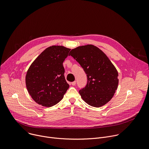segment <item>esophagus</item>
<instances>
[{
  "label": "esophagus",
  "mask_w": 149,
  "mask_h": 149,
  "mask_svg": "<svg viewBox=\"0 0 149 149\" xmlns=\"http://www.w3.org/2000/svg\"><path fill=\"white\" fill-rule=\"evenodd\" d=\"M75 84H76V81H75L71 82V85H72V86H75Z\"/></svg>",
  "instance_id": "obj_1"
}]
</instances>
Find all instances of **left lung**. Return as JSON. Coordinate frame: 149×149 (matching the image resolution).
<instances>
[{
	"instance_id": "1",
	"label": "left lung",
	"mask_w": 149,
	"mask_h": 149,
	"mask_svg": "<svg viewBox=\"0 0 149 149\" xmlns=\"http://www.w3.org/2000/svg\"><path fill=\"white\" fill-rule=\"evenodd\" d=\"M72 56L87 74L86 86L79 91L82 100L88 105L100 107L113 98L118 87V72L101 49L93 45L72 49Z\"/></svg>"
}]
</instances>
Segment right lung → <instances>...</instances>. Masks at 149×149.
Listing matches in <instances>:
<instances>
[{
	"label": "right lung",
	"instance_id": "add662e5",
	"mask_svg": "<svg viewBox=\"0 0 149 149\" xmlns=\"http://www.w3.org/2000/svg\"><path fill=\"white\" fill-rule=\"evenodd\" d=\"M71 49L63 46L45 49L32 62L25 78L29 95L38 104L50 107L59 102L70 86L63 62Z\"/></svg>",
	"mask_w": 149,
	"mask_h": 149
}]
</instances>
